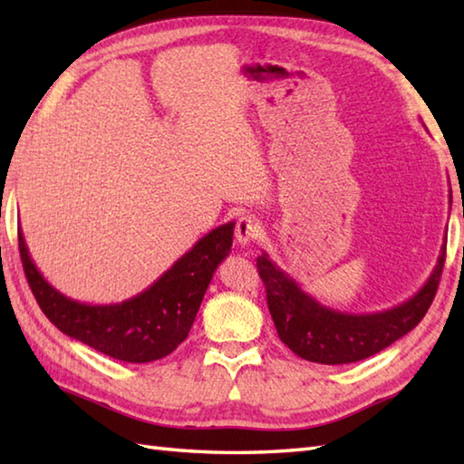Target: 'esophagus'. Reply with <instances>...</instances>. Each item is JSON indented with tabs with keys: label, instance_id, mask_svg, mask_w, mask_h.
Masks as SVG:
<instances>
[{
	"label": "esophagus",
	"instance_id": "1",
	"mask_svg": "<svg viewBox=\"0 0 464 464\" xmlns=\"http://www.w3.org/2000/svg\"><path fill=\"white\" fill-rule=\"evenodd\" d=\"M261 235V223L255 219L251 215H245L237 221V227H235V237H237V243L241 247H247L255 239Z\"/></svg>",
	"mask_w": 464,
	"mask_h": 464
}]
</instances>
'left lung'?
I'll return each mask as SVG.
<instances>
[{
    "label": "left lung",
    "instance_id": "obj_1",
    "mask_svg": "<svg viewBox=\"0 0 464 464\" xmlns=\"http://www.w3.org/2000/svg\"><path fill=\"white\" fill-rule=\"evenodd\" d=\"M447 237L427 283L397 307L353 314L324 307L263 251L257 269L279 339L301 359L321 364H347L372 357L415 329L425 317L440 281Z\"/></svg>",
    "mask_w": 464,
    "mask_h": 464
}]
</instances>
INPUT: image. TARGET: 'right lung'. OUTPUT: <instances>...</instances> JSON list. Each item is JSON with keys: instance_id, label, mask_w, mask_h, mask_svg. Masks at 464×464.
Returning <instances> with one entry per match:
<instances>
[{"instance_id": "obj_1", "label": "right lung", "mask_w": 464, "mask_h": 464, "mask_svg": "<svg viewBox=\"0 0 464 464\" xmlns=\"http://www.w3.org/2000/svg\"><path fill=\"white\" fill-rule=\"evenodd\" d=\"M235 223L219 225L177 259L151 287L121 303L92 304L52 287L29 257L22 227L19 255L29 287L45 317L67 337L123 362H151L187 339L213 273L229 255Z\"/></svg>"}]
</instances>
